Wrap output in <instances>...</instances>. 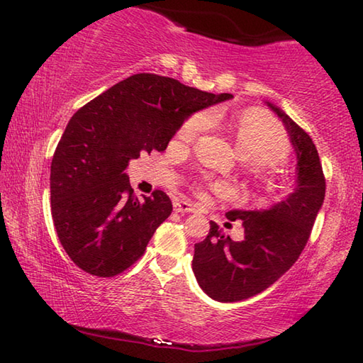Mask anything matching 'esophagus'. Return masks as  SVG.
<instances>
[{
  "label": "esophagus",
  "mask_w": 363,
  "mask_h": 363,
  "mask_svg": "<svg viewBox=\"0 0 363 363\" xmlns=\"http://www.w3.org/2000/svg\"><path fill=\"white\" fill-rule=\"evenodd\" d=\"M174 211L176 213H194L195 206L187 200H177V201H174Z\"/></svg>",
  "instance_id": "1"
}]
</instances>
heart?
<instances>
[{"label": "heart", "mask_w": 363, "mask_h": 363, "mask_svg": "<svg viewBox=\"0 0 363 363\" xmlns=\"http://www.w3.org/2000/svg\"><path fill=\"white\" fill-rule=\"evenodd\" d=\"M210 116L203 112L190 115L176 131L174 140L179 144H192L208 130ZM230 131L237 150L243 160L250 162V171L256 179L264 181L272 174L281 160L288 155V138L279 121L262 110H247L233 120ZM216 190L223 186L216 184Z\"/></svg>", "instance_id": "obj_1"}]
</instances>
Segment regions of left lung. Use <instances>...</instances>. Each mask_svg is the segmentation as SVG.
Wrapping results in <instances>:
<instances>
[{
  "mask_svg": "<svg viewBox=\"0 0 363 363\" xmlns=\"http://www.w3.org/2000/svg\"><path fill=\"white\" fill-rule=\"evenodd\" d=\"M272 108L284 120L298 153V181L293 192L270 210L225 214L242 220L243 240H230L211 220L205 240L195 243L196 281L220 303L248 299L277 281L303 253L325 199V174L311 136L280 108Z\"/></svg>",
  "mask_w": 363,
  "mask_h": 363,
  "instance_id": "obj_1",
  "label": "left lung"
}]
</instances>
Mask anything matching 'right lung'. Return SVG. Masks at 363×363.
Returning <instances> with one entry per match:
<instances>
[{"instance_id":"add662e5","label":"right lung","mask_w":363,"mask_h":363,"mask_svg":"<svg viewBox=\"0 0 363 363\" xmlns=\"http://www.w3.org/2000/svg\"><path fill=\"white\" fill-rule=\"evenodd\" d=\"M230 97L138 73L73 113L51 163V213L75 266L115 277L144 255L173 203L163 190L138 200L128 162L163 152L190 113Z\"/></svg>"}]
</instances>
